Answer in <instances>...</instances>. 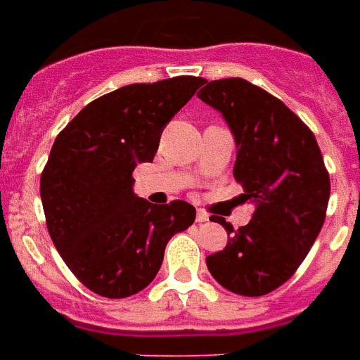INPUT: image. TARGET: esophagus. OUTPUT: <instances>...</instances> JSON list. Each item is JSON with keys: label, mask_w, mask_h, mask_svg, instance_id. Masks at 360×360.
I'll return each mask as SVG.
<instances>
[{"label": "esophagus", "mask_w": 360, "mask_h": 360, "mask_svg": "<svg viewBox=\"0 0 360 360\" xmlns=\"http://www.w3.org/2000/svg\"><path fill=\"white\" fill-rule=\"evenodd\" d=\"M210 219V215L204 210H197V223H206Z\"/></svg>", "instance_id": "esophagus-1"}]
</instances>
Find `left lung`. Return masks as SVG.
<instances>
[{
  "mask_svg": "<svg viewBox=\"0 0 360 360\" xmlns=\"http://www.w3.org/2000/svg\"><path fill=\"white\" fill-rule=\"evenodd\" d=\"M223 115L234 135L236 182L252 219L230 234L223 251L206 257L212 277L238 295L258 297L295 273L326 221L329 172L314 134L264 89L241 79L206 82L197 94Z\"/></svg>",
  "mask_w": 360,
  "mask_h": 360,
  "instance_id": "1",
  "label": "left lung"
}]
</instances>
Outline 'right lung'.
I'll return each instance as SVG.
<instances>
[{
	"label": "right lung",
	"instance_id": "add662e5",
	"mask_svg": "<svg viewBox=\"0 0 360 360\" xmlns=\"http://www.w3.org/2000/svg\"><path fill=\"white\" fill-rule=\"evenodd\" d=\"M202 77L134 83L87 103L57 135L40 176L53 245L91 292L137 294L154 281L172 236L193 225L186 200L150 204L134 193V169L154 160L169 120Z\"/></svg>",
	"mask_w": 360,
	"mask_h": 360
}]
</instances>
